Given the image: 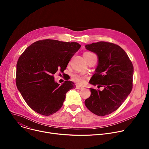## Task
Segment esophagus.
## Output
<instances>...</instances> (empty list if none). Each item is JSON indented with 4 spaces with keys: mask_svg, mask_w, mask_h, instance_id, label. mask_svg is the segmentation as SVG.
I'll list each match as a JSON object with an SVG mask.
<instances>
[{
    "mask_svg": "<svg viewBox=\"0 0 149 149\" xmlns=\"http://www.w3.org/2000/svg\"><path fill=\"white\" fill-rule=\"evenodd\" d=\"M75 88H76V89H77V90H82V89L84 88V87H81V86H76Z\"/></svg>",
    "mask_w": 149,
    "mask_h": 149,
    "instance_id": "1",
    "label": "esophagus"
}]
</instances>
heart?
Wrapping results in <instances>:
<instances>
[{"label":"heart","mask_w":149,"mask_h":149,"mask_svg":"<svg viewBox=\"0 0 149 149\" xmlns=\"http://www.w3.org/2000/svg\"><path fill=\"white\" fill-rule=\"evenodd\" d=\"M88 53H90V52H86L84 54H88ZM72 79L78 84H83L85 82V77L82 76V75L74 74L72 76Z\"/></svg>","instance_id":"obj_1"}]
</instances>
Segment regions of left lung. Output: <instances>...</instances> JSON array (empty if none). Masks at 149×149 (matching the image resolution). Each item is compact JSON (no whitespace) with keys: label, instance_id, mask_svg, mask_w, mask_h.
I'll return each mask as SVG.
<instances>
[{"label":"left lung","instance_id":"8db88e82","mask_svg":"<svg viewBox=\"0 0 149 149\" xmlns=\"http://www.w3.org/2000/svg\"><path fill=\"white\" fill-rule=\"evenodd\" d=\"M95 53L98 63L90 83L104 87L102 91L90 88L91 95L85 105L93 113L104 116L117 110L133 88L134 68L129 57L120 46L100 41L86 45Z\"/></svg>","mask_w":149,"mask_h":149}]
</instances>
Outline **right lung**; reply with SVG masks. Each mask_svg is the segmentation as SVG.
<instances>
[{
    "label": "right lung",
    "mask_w": 149,
    "mask_h": 149,
    "mask_svg": "<svg viewBox=\"0 0 149 149\" xmlns=\"http://www.w3.org/2000/svg\"><path fill=\"white\" fill-rule=\"evenodd\" d=\"M80 47L77 42L40 40L20 56L16 64V86L33 110L50 116L62 107L67 93L75 86L71 81L59 86L55 82L54 74L66 69Z\"/></svg>",
    "instance_id": "obj_1"
}]
</instances>
